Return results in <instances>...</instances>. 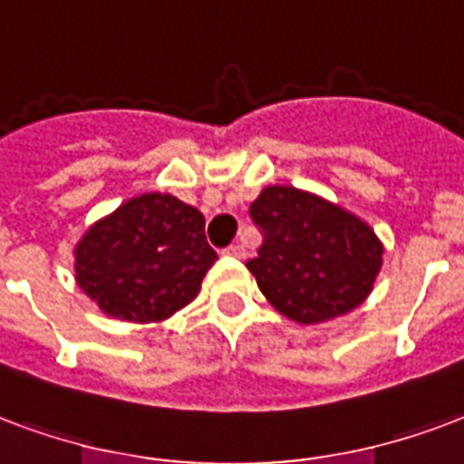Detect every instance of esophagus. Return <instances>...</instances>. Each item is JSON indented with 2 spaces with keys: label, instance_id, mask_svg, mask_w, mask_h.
<instances>
[{
  "label": "esophagus",
  "instance_id": "obj_1",
  "mask_svg": "<svg viewBox=\"0 0 464 464\" xmlns=\"http://www.w3.org/2000/svg\"><path fill=\"white\" fill-rule=\"evenodd\" d=\"M223 256H233V258H246L248 253H246V248H243L241 243H233V246H228V248H223Z\"/></svg>",
  "mask_w": 464,
  "mask_h": 464
}]
</instances>
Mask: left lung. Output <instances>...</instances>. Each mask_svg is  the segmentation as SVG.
Segmentation results:
<instances>
[{"label": "left lung", "mask_w": 464, "mask_h": 464, "mask_svg": "<svg viewBox=\"0 0 464 464\" xmlns=\"http://www.w3.org/2000/svg\"><path fill=\"white\" fill-rule=\"evenodd\" d=\"M263 231L246 263L283 317L319 324L356 310L383 266V243L369 223L297 187L273 184L250 204Z\"/></svg>", "instance_id": "obj_1"}]
</instances>
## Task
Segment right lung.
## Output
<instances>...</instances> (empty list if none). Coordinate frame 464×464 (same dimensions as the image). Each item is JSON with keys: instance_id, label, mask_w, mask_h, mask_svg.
Here are the masks:
<instances>
[{"instance_id": "right-lung-1", "label": "right lung", "mask_w": 464, "mask_h": 464, "mask_svg": "<svg viewBox=\"0 0 464 464\" xmlns=\"http://www.w3.org/2000/svg\"><path fill=\"white\" fill-rule=\"evenodd\" d=\"M204 226L198 208L171 194L127 198L75 243V283L112 319H169L197 297L218 258Z\"/></svg>"}]
</instances>
